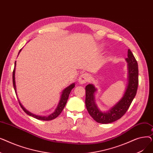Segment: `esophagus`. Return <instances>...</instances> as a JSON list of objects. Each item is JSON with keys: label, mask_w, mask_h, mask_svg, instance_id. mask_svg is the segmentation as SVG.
<instances>
[{"label": "esophagus", "mask_w": 153, "mask_h": 153, "mask_svg": "<svg viewBox=\"0 0 153 153\" xmlns=\"http://www.w3.org/2000/svg\"><path fill=\"white\" fill-rule=\"evenodd\" d=\"M89 81V76L86 73L81 74L78 79V82L81 84H85Z\"/></svg>", "instance_id": "esophagus-1"}]
</instances>
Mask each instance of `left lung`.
Returning a JSON list of instances; mask_svg holds the SVG:
<instances>
[{"label":"left lung","instance_id":"left-lung-1","mask_svg":"<svg viewBox=\"0 0 153 153\" xmlns=\"http://www.w3.org/2000/svg\"><path fill=\"white\" fill-rule=\"evenodd\" d=\"M128 84L122 98L106 112L102 111L95 102V92L97 89L93 84L85 87V106L90 115L95 121L102 124L114 122L126 113L136 94L138 85V67L134 55L128 50Z\"/></svg>","mask_w":153,"mask_h":153}]
</instances>
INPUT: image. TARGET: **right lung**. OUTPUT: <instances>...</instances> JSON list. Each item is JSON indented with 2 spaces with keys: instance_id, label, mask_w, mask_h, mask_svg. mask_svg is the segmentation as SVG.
Segmentation results:
<instances>
[{
  "instance_id": "1",
  "label": "right lung",
  "mask_w": 153,
  "mask_h": 153,
  "mask_svg": "<svg viewBox=\"0 0 153 153\" xmlns=\"http://www.w3.org/2000/svg\"><path fill=\"white\" fill-rule=\"evenodd\" d=\"M21 51V50H20L19 54L20 53V52ZM15 67H16V61L15 62V66H14V69L13 71V76H12V78H13V88H14V90L15 92L16 93V95H17V91H16V85H15ZM75 87V84L74 83H72V84H71L69 86H68V87H66L65 89H64L63 91L62 92V94L61 95V99L59 100V102L58 103V105L57 107V108H56L55 111L53 112V114H51V115H50L49 116H39V115H35L31 113L30 111H28L25 107H24L22 105V103L20 102L19 100V104L20 107H22V108L23 109V110L25 112V113L31 116V117H33L35 118H36L38 120H44V121H49V120H53L54 118H56V117H58L59 114L61 113V111H62V110L64 109V107H65L66 102L68 101V97H69V94L71 91V90L73 89V88Z\"/></svg>"
}]
</instances>
